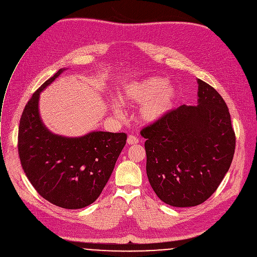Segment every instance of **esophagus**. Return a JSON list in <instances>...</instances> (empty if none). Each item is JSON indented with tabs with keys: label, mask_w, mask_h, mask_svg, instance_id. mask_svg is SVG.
<instances>
[{
	"label": "esophagus",
	"mask_w": 257,
	"mask_h": 257,
	"mask_svg": "<svg viewBox=\"0 0 257 257\" xmlns=\"http://www.w3.org/2000/svg\"><path fill=\"white\" fill-rule=\"evenodd\" d=\"M126 142H127L128 145H136V144L139 143V139L136 136H134V135H130L127 137V141Z\"/></svg>",
	"instance_id": "esophagus-1"
}]
</instances>
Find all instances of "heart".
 I'll return each mask as SVG.
<instances>
[{
	"label": "heart",
	"mask_w": 257,
	"mask_h": 257,
	"mask_svg": "<svg viewBox=\"0 0 257 257\" xmlns=\"http://www.w3.org/2000/svg\"><path fill=\"white\" fill-rule=\"evenodd\" d=\"M176 89L162 78L150 77L126 86L122 92V102L143 104L140 117L147 123L158 121L174 106Z\"/></svg>",
	"instance_id": "b5f03b06"
}]
</instances>
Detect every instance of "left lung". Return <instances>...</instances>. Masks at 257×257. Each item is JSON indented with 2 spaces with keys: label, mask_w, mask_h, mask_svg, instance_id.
I'll use <instances>...</instances> for the list:
<instances>
[{
  "label": "left lung",
  "mask_w": 257,
  "mask_h": 257,
  "mask_svg": "<svg viewBox=\"0 0 257 257\" xmlns=\"http://www.w3.org/2000/svg\"><path fill=\"white\" fill-rule=\"evenodd\" d=\"M196 106L181 105L145 126L147 176L157 196L172 207L206 201L228 172L236 137L218 91L197 80Z\"/></svg>",
  "instance_id": "obj_1"
}]
</instances>
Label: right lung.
<instances>
[{"mask_svg":"<svg viewBox=\"0 0 257 257\" xmlns=\"http://www.w3.org/2000/svg\"><path fill=\"white\" fill-rule=\"evenodd\" d=\"M63 71L45 81L27 102L20 118L18 153L28 180L43 198L76 210L94 202L103 190L126 134L92 132L66 138L50 133L39 116V94Z\"/></svg>","mask_w":257,"mask_h":257,"instance_id":"right-lung-1","label":"right lung"}]
</instances>
